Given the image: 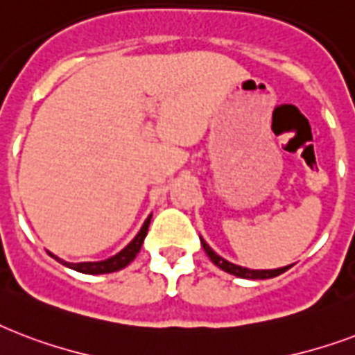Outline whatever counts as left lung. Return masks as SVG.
<instances>
[{
    "instance_id": "obj_1",
    "label": "left lung",
    "mask_w": 355,
    "mask_h": 355,
    "mask_svg": "<svg viewBox=\"0 0 355 355\" xmlns=\"http://www.w3.org/2000/svg\"><path fill=\"white\" fill-rule=\"evenodd\" d=\"M202 246L205 250V254L209 255V259L213 261L218 268L222 270L230 272L233 276H239V277H248V279H266V277H274V276H279L283 272L287 270L289 266H283V268H276V270H250V268H243V266H237L230 263V261L222 259L220 255L215 254L213 250L209 248V244L205 241H202Z\"/></svg>"
}]
</instances>
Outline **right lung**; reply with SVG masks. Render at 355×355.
<instances>
[{
    "label": "right lung",
    "mask_w": 355,
    "mask_h": 355,
    "mask_svg": "<svg viewBox=\"0 0 355 355\" xmlns=\"http://www.w3.org/2000/svg\"><path fill=\"white\" fill-rule=\"evenodd\" d=\"M150 220H152V216H148L146 222L142 224L140 227V232L137 233V237L131 241V243L122 250V252H118L116 255H112L109 259L105 261H98V263H66V261H60L59 257H55L57 261H60L62 265L70 266L73 270L83 272V274H109V272H116L123 266H128L131 261L137 257L139 254L140 246L144 243V237H146L148 233V226H150Z\"/></svg>",
    "instance_id": "1"
}]
</instances>
